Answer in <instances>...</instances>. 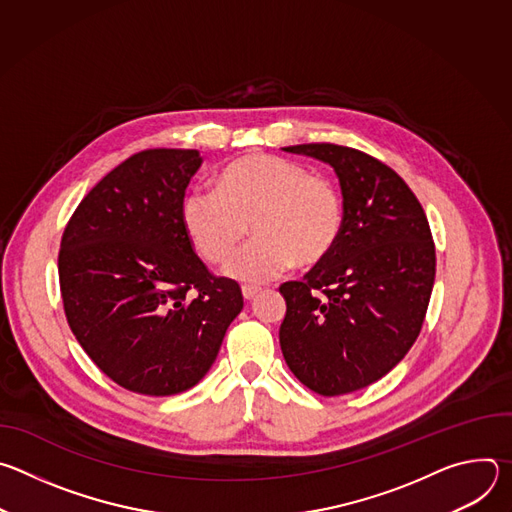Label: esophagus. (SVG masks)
<instances>
[{
	"label": "esophagus",
	"mask_w": 512,
	"mask_h": 512,
	"mask_svg": "<svg viewBox=\"0 0 512 512\" xmlns=\"http://www.w3.org/2000/svg\"><path fill=\"white\" fill-rule=\"evenodd\" d=\"M259 287H251V285H245L243 287V298H245V302H253L257 296H259Z\"/></svg>",
	"instance_id": "obj_1"
}]
</instances>
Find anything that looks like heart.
Returning a JSON list of instances; mask_svg holds the SVG:
<instances>
[{"label":"heart","mask_w":512,"mask_h":512,"mask_svg":"<svg viewBox=\"0 0 512 512\" xmlns=\"http://www.w3.org/2000/svg\"><path fill=\"white\" fill-rule=\"evenodd\" d=\"M214 190H190L182 225L198 255L225 263L253 225L255 241L227 265V275L249 285L267 283L298 261L314 267L334 251L344 208L338 188L302 164L269 154L231 162Z\"/></svg>","instance_id":"heart-1"}]
</instances>
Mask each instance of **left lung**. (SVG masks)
<instances>
[{
    "label": "left lung",
    "instance_id": "8db88e82",
    "mask_svg": "<svg viewBox=\"0 0 512 512\" xmlns=\"http://www.w3.org/2000/svg\"><path fill=\"white\" fill-rule=\"evenodd\" d=\"M334 168L344 225L328 259L279 287V344L289 371L324 397L385 377L417 340L435 279L427 216L403 178L334 143L283 148Z\"/></svg>",
    "mask_w": 512,
    "mask_h": 512
}]
</instances>
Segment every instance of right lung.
I'll return each instance as SVG.
<instances>
[{
  "label": "right lung",
  "instance_id": "add662e5",
  "mask_svg": "<svg viewBox=\"0 0 512 512\" xmlns=\"http://www.w3.org/2000/svg\"><path fill=\"white\" fill-rule=\"evenodd\" d=\"M196 150H143L111 170L62 233L58 279L72 334L127 391H188L243 310L237 281L212 275L182 225Z\"/></svg>",
  "mask_w": 512,
  "mask_h": 512
}]
</instances>
